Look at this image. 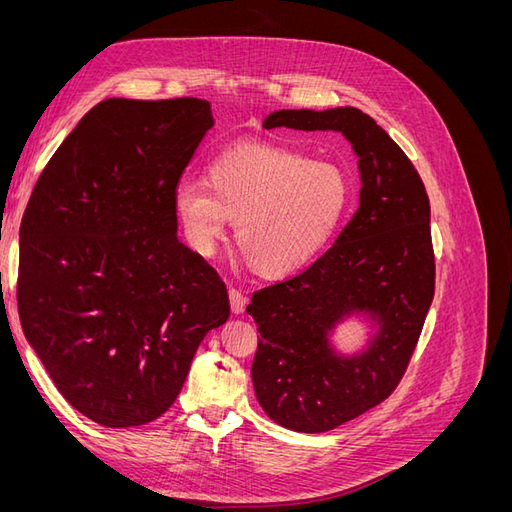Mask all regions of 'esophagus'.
I'll return each mask as SVG.
<instances>
[{"label":"esophagus","mask_w":512,"mask_h":512,"mask_svg":"<svg viewBox=\"0 0 512 512\" xmlns=\"http://www.w3.org/2000/svg\"><path fill=\"white\" fill-rule=\"evenodd\" d=\"M228 297H230V309H232V314H243L245 312V305H247V299L243 297V294L239 292V290H235V288H230V292H228Z\"/></svg>","instance_id":"esophagus-1"}]
</instances>
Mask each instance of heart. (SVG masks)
Returning a JSON list of instances; mask_svg holds the SVG:
<instances>
[{
    "mask_svg": "<svg viewBox=\"0 0 512 512\" xmlns=\"http://www.w3.org/2000/svg\"><path fill=\"white\" fill-rule=\"evenodd\" d=\"M352 188L342 168L267 143L224 151L207 181L185 179L173 205L185 239L209 256L230 222L235 245L265 280L299 273L327 250L350 209Z\"/></svg>",
    "mask_w": 512,
    "mask_h": 512,
    "instance_id": "heart-1",
    "label": "heart"
}]
</instances>
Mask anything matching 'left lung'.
<instances>
[{"instance_id": "left-lung-1", "label": "left lung", "mask_w": 512, "mask_h": 512, "mask_svg": "<svg viewBox=\"0 0 512 512\" xmlns=\"http://www.w3.org/2000/svg\"><path fill=\"white\" fill-rule=\"evenodd\" d=\"M262 128L339 132L359 158V209L333 247L301 275L254 292L245 309L260 333L258 404L277 425L320 433L378 406L404 376L436 280L429 198L406 153L359 108L275 111ZM348 317L372 329L350 355L332 344Z\"/></svg>"}]
</instances>
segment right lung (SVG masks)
<instances>
[{
    "label": "right lung",
    "mask_w": 512,
    "mask_h": 512,
    "mask_svg": "<svg viewBox=\"0 0 512 512\" xmlns=\"http://www.w3.org/2000/svg\"><path fill=\"white\" fill-rule=\"evenodd\" d=\"M211 128L207 100H102L27 203L23 333L68 404L104 427L162 416L200 342L230 316L218 273L179 241L173 205Z\"/></svg>",
    "instance_id": "add662e5"
}]
</instances>
